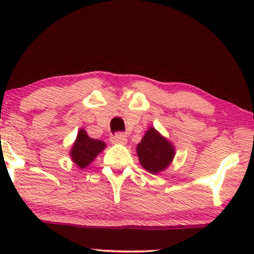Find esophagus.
<instances>
[{
	"label": "esophagus",
	"mask_w": 254,
	"mask_h": 254,
	"mask_svg": "<svg viewBox=\"0 0 254 254\" xmlns=\"http://www.w3.org/2000/svg\"><path fill=\"white\" fill-rule=\"evenodd\" d=\"M111 141H112L113 143L125 144L127 142V137L124 133H117L116 135H113V136H111Z\"/></svg>",
	"instance_id": "34e87169"
}]
</instances>
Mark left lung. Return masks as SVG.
<instances>
[{"instance_id": "obj_1", "label": "left lung", "mask_w": 254, "mask_h": 254, "mask_svg": "<svg viewBox=\"0 0 254 254\" xmlns=\"http://www.w3.org/2000/svg\"><path fill=\"white\" fill-rule=\"evenodd\" d=\"M136 152L142 166L150 173L163 171L175 157L173 145L152 127L137 144Z\"/></svg>"}]
</instances>
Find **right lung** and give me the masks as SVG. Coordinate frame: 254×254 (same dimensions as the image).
<instances>
[{
  "mask_svg": "<svg viewBox=\"0 0 254 254\" xmlns=\"http://www.w3.org/2000/svg\"><path fill=\"white\" fill-rule=\"evenodd\" d=\"M104 148H105L104 142L89 137L86 131L81 129L71 148V159L79 168L83 169L88 166L96 158V156L104 150Z\"/></svg>",
  "mask_w": 254,
  "mask_h": 254,
  "instance_id": "add662e5",
  "label": "right lung"
}]
</instances>
